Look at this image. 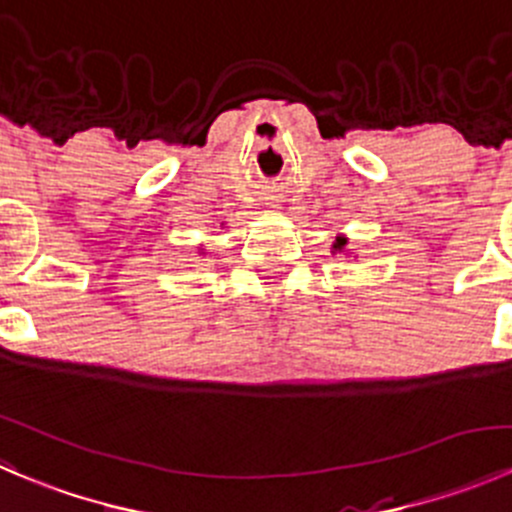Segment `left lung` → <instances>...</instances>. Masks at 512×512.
Returning <instances> with one entry per match:
<instances>
[{
  "label": "left lung",
  "mask_w": 512,
  "mask_h": 512,
  "mask_svg": "<svg viewBox=\"0 0 512 512\" xmlns=\"http://www.w3.org/2000/svg\"><path fill=\"white\" fill-rule=\"evenodd\" d=\"M334 252H342L344 250V247H347V237H342V235H339L337 237V240H334Z\"/></svg>",
  "instance_id": "obj_1"
}]
</instances>
